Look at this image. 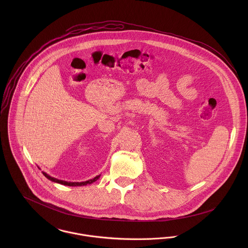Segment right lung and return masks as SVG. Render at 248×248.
<instances>
[{
    "mask_svg": "<svg viewBox=\"0 0 248 248\" xmlns=\"http://www.w3.org/2000/svg\"><path fill=\"white\" fill-rule=\"evenodd\" d=\"M42 173H43V175H44L45 177H46V178H48L49 180H51V181H53V182H57V183L63 184V185H68V186H83V185H87V184H92V183H93L94 181H96V180L100 177V175H99V176H96V177H93V179H89V180H87V181H82V182H68V181H65V180H61V179H57V178H55V177H50L49 175H47V174L45 173V172H42Z\"/></svg>",
    "mask_w": 248,
    "mask_h": 248,
    "instance_id": "right-lung-1",
    "label": "right lung"
}]
</instances>
